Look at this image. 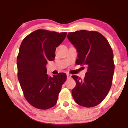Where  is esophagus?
I'll return each instance as SVG.
<instances>
[{"label": "esophagus", "mask_w": 128, "mask_h": 128, "mask_svg": "<svg viewBox=\"0 0 128 128\" xmlns=\"http://www.w3.org/2000/svg\"><path fill=\"white\" fill-rule=\"evenodd\" d=\"M72 76V75L71 74H66V77H67V79H69Z\"/></svg>", "instance_id": "1"}]
</instances>
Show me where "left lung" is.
<instances>
[{"instance_id": "8db88e82", "label": "left lung", "mask_w": 128, "mask_h": 128, "mask_svg": "<svg viewBox=\"0 0 128 128\" xmlns=\"http://www.w3.org/2000/svg\"><path fill=\"white\" fill-rule=\"evenodd\" d=\"M67 38L78 52L76 64L88 68L84 79L72 76L76 82L73 98L80 106L94 107L104 100L111 87L114 69L111 47L104 36L94 31L78 30L69 33Z\"/></svg>"}]
</instances>
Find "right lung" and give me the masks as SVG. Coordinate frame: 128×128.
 Returning a JSON list of instances; mask_svg holds the SVG:
<instances>
[{
	"instance_id": "right-lung-1",
	"label": "right lung",
	"mask_w": 128,
	"mask_h": 128,
	"mask_svg": "<svg viewBox=\"0 0 128 128\" xmlns=\"http://www.w3.org/2000/svg\"><path fill=\"white\" fill-rule=\"evenodd\" d=\"M66 33L38 29L24 39L17 58L18 79L26 100L40 110L52 108L66 80L60 73L49 76L46 64L55 58L56 48L64 40Z\"/></svg>"
}]
</instances>
